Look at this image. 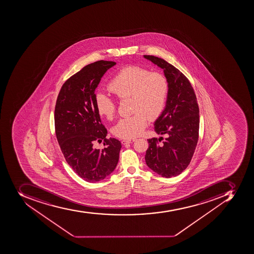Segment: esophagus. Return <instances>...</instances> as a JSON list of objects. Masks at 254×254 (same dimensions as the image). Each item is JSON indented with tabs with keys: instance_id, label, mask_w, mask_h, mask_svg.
<instances>
[{
	"instance_id": "esophagus-1",
	"label": "esophagus",
	"mask_w": 254,
	"mask_h": 254,
	"mask_svg": "<svg viewBox=\"0 0 254 254\" xmlns=\"http://www.w3.org/2000/svg\"><path fill=\"white\" fill-rule=\"evenodd\" d=\"M135 139H128V140H122V144H124V145H126V144H130V143L134 142Z\"/></svg>"
}]
</instances>
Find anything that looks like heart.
I'll return each instance as SVG.
<instances>
[{"instance_id": "1", "label": "heart", "mask_w": 254, "mask_h": 254, "mask_svg": "<svg viewBox=\"0 0 254 254\" xmlns=\"http://www.w3.org/2000/svg\"><path fill=\"white\" fill-rule=\"evenodd\" d=\"M108 88L119 99L131 97L132 115L122 118L112 128L121 138H134L144 131L148 119H157L165 110L169 93L167 77L159 72H150L138 65L126 66L110 80ZM100 115L107 119L115 116L117 103L104 93L95 96Z\"/></svg>"}]
</instances>
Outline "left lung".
<instances>
[{
  "label": "left lung",
  "instance_id": "left-lung-1",
  "mask_svg": "<svg viewBox=\"0 0 254 254\" xmlns=\"http://www.w3.org/2000/svg\"><path fill=\"white\" fill-rule=\"evenodd\" d=\"M164 70L169 83L165 110L154 122L157 134L164 139H149L146 165L163 178L179 175L188 167L199 137V107L196 94L188 78L169 62L157 57L144 55Z\"/></svg>",
  "mask_w": 254,
  "mask_h": 254
}]
</instances>
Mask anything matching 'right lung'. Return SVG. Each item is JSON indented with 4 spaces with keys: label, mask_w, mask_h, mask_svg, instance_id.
<instances>
[{
    "label": "right lung",
    "mask_w": 254,
    "mask_h": 254,
    "mask_svg": "<svg viewBox=\"0 0 254 254\" xmlns=\"http://www.w3.org/2000/svg\"><path fill=\"white\" fill-rule=\"evenodd\" d=\"M116 62L98 61L85 66L62 85L57 99L54 122L57 139L64 158L84 181L101 182L118 165L120 140L106 138L95 105V89L106 71ZM104 140L105 148L96 149Z\"/></svg>",
    "instance_id": "add662e5"
}]
</instances>
